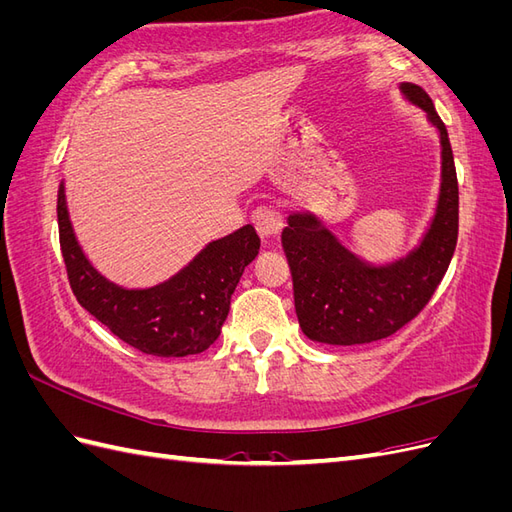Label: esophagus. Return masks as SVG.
<instances>
[{
	"label": "esophagus",
	"mask_w": 512,
	"mask_h": 512,
	"mask_svg": "<svg viewBox=\"0 0 512 512\" xmlns=\"http://www.w3.org/2000/svg\"><path fill=\"white\" fill-rule=\"evenodd\" d=\"M252 222L258 230V235L262 239H275L280 237V232L284 228V222H282V215L277 209L273 207H258L254 213H252Z\"/></svg>",
	"instance_id": "34e87169"
}]
</instances>
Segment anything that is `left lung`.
Here are the masks:
<instances>
[{
  "label": "left lung",
  "mask_w": 512,
  "mask_h": 512,
  "mask_svg": "<svg viewBox=\"0 0 512 512\" xmlns=\"http://www.w3.org/2000/svg\"><path fill=\"white\" fill-rule=\"evenodd\" d=\"M404 100L425 111L440 138V185L433 215L404 256L371 262L352 252L312 211H290L282 245L292 271L294 309L318 344L356 346L393 335L431 299L451 265L459 230L453 149L423 87L399 83Z\"/></svg>",
  "instance_id": "obj_1"
}]
</instances>
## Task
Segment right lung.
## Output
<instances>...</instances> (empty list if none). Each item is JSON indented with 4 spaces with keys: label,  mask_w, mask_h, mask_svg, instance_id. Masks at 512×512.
<instances>
[{
    "label": "right lung",
    "mask_w": 512,
    "mask_h": 512,
    "mask_svg": "<svg viewBox=\"0 0 512 512\" xmlns=\"http://www.w3.org/2000/svg\"><path fill=\"white\" fill-rule=\"evenodd\" d=\"M61 254L74 297L108 331L153 356H188L218 339L230 297L245 267L258 256L260 237L252 224L209 241L188 265L147 288H126L102 275L76 239L66 181L57 192Z\"/></svg>",
    "instance_id": "add662e5"
}]
</instances>
